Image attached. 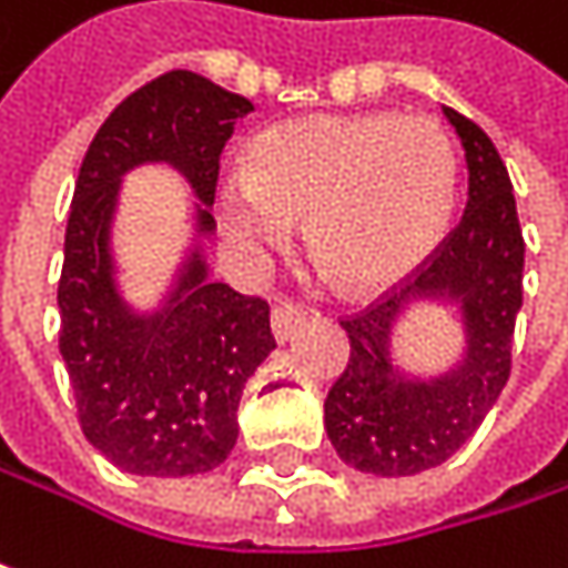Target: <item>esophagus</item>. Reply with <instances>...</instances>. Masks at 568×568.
Instances as JSON below:
<instances>
[{"instance_id": "1", "label": "esophagus", "mask_w": 568, "mask_h": 568, "mask_svg": "<svg viewBox=\"0 0 568 568\" xmlns=\"http://www.w3.org/2000/svg\"><path fill=\"white\" fill-rule=\"evenodd\" d=\"M305 318H308L305 308H298V305H292V302H280V305L273 308V335H276V342H288V338L305 325Z\"/></svg>"}]
</instances>
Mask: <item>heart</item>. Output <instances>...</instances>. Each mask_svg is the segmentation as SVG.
Instances as JSON below:
<instances>
[{
  "label": "heart",
  "instance_id": "b5f03b06",
  "mask_svg": "<svg viewBox=\"0 0 568 568\" xmlns=\"http://www.w3.org/2000/svg\"><path fill=\"white\" fill-rule=\"evenodd\" d=\"M457 200V158L427 118L308 114L273 124L243 176L213 193L220 230L250 253L280 250L305 220L312 260L368 292L410 276L444 240Z\"/></svg>",
  "mask_w": 568,
  "mask_h": 568
}]
</instances>
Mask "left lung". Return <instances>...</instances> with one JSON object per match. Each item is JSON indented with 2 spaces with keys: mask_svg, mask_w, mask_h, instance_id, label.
Here are the masks:
<instances>
[{
  "mask_svg": "<svg viewBox=\"0 0 568 568\" xmlns=\"http://www.w3.org/2000/svg\"><path fill=\"white\" fill-rule=\"evenodd\" d=\"M444 118L467 161L464 216L407 283L342 322L352 358L325 397L335 454L375 477L440 467L474 437L510 378L526 250L510 173L470 118L454 108H444ZM424 301L457 307L465 328L458 362L434 376H414L394 362L396 322Z\"/></svg>",
  "mask_w": 568,
  "mask_h": 568,
  "instance_id": "obj_1",
  "label": "left lung"
}]
</instances>
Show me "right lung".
Here are the masks:
<instances>
[{
    "label": "right lung",
    "instance_id": "add662e5",
    "mask_svg": "<svg viewBox=\"0 0 568 568\" xmlns=\"http://www.w3.org/2000/svg\"><path fill=\"white\" fill-rule=\"evenodd\" d=\"M250 111L253 101L196 71H168L111 111L78 171L58 283V348L84 437L138 477L220 467L240 437L243 388L276 348L270 305L213 283L203 260L220 154ZM144 163L173 166L197 196L191 250L148 313L120 295L113 260L120 180Z\"/></svg>",
    "mask_w": 568,
    "mask_h": 568
}]
</instances>
